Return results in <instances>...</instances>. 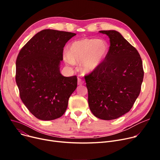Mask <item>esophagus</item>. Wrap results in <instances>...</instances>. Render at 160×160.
I'll list each match as a JSON object with an SVG mask.
<instances>
[{
  "instance_id": "1",
  "label": "esophagus",
  "mask_w": 160,
  "mask_h": 160,
  "mask_svg": "<svg viewBox=\"0 0 160 160\" xmlns=\"http://www.w3.org/2000/svg\"><path fill=\"white\" fill-rule=\"evenodd\" d=\"M83 83V81L80 79V78H78V85H82Z\"/></svg>"
}]
</instances>
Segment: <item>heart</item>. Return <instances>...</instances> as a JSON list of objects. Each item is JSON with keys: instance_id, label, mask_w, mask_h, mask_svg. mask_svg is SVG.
Returning <instances> with one entry per match:
<instances>
[{"instance_id": "obj_1", "label": "heart", "mask_w": 160, "mask_h": 160, "mask_svg": "<svg viewBox=\"0 0 160 160\" xmlns=\"http://www.w3.org/2000/svg\"><path fill=\"white\" fill-rule=\"evenodd\" d=\"M108 51V45L104 40L86 38L73 42L69 46V52L63 54V60L69 65L82 62V69L90 72L102 62Z\"/></svg>"}]
</instances>
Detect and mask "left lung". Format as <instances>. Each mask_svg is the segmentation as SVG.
I'll return each instance as SVG.
<instances>
[{"instance_id": "1", "label": "left lung", "mask_w": 160, "mask_h": 160, "mask_svg": "<svg viewBox=\"0 0 160 160\" xmlns=\"http://www.w3.org/2000/svg\"><path fill=\"white\" fill-rule=\"evenodd\" d=\"M110 38L104 60L85 76L90 110L97 118L113 120L128 112L138 97L144 71L135 47L119 32L101 30Z\"/></svg>"}]
</instances>
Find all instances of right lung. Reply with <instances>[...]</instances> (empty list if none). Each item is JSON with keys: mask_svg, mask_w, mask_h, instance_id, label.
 I'll use <instances>...</instances> for the list:
<instances>
[{"mask_svg": "<svg viewBox=\"0 0 160 160\" xmlns=\"http://www.w3.org/2000/svg\"><path fill=\"white\" fill-rule=\"evenodd\" d=\"M74 33L41 30L20 50L16 60L15 80L22 102L36 118L54 120L65 112L77 87V76L60 73L63 47Z\"/></svg>", "mask_w": 160, "mask_h": 160, "instance_id": "obj_1", "label": "right lung"}]
</instances>
